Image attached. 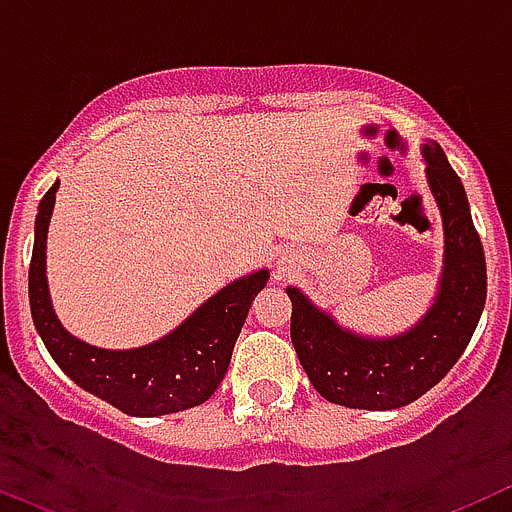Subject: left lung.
Segmentation results:
<instances>
[{"label": "left lung", "mask_w": 512, "mask_h": 512, "mask_svg": "<svg viewBox=\"0 0 512 512\" xmlns=\"http://www.w3.org/2000/svg\"><path fill=\"white\" fill-rule=\"evenodd\" d=\"M425 174L438 202L446 238L436 305L405 336L372 341L338 328L300 289L292 300V346L312 387L328 402L359 410L410 405L451 372L479 323L487 297L482 241L472 223L464 184L438 143L423 148Z\"/></svg>", "instance_id": "obj_1"}]
</instances>
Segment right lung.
<instances>
[{"instance_id": "obj_1", "label": "right lung", "mask_w": 512, "mask_h": 512, "mask_svg": "<svg viewBox=\"0 0 512 512\" xmlns=\"http://www.w3.org/2000/svg\"><path fill=\"white\" fill-rule=\"evenodd\" d=\"M58 182L43 194L35 217V246L30 259V310L48 354L79 387L128 415H166L210 400L228 372L253 297L264 289L269 271L220 289L174 333L133 351H104L69 336L53 315L45 282V238Z\"/></svg>"}]
</instances>
